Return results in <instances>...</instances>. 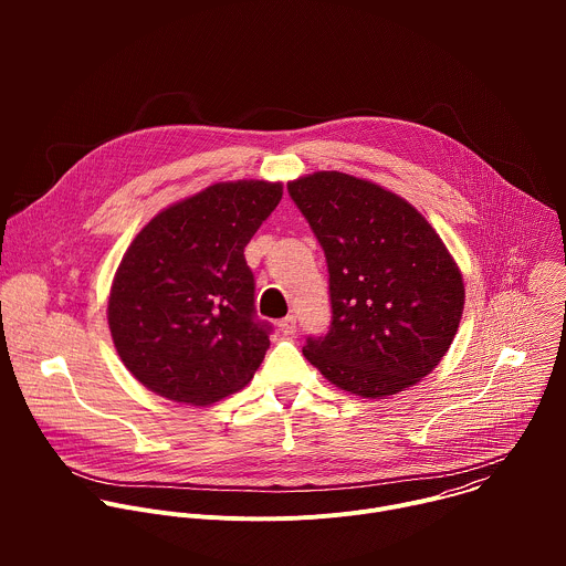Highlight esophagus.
<instances>
[{
    "mask_svg": "<svg viewBox=\"0 0 566 566\" xmlns=\"http://www.w3.org/2000/svg\"><path fill=\"white\" fill-rule=\"evenodd\" d=\"M277 327H280V332H282L284 336H293V334H295V329H297V319H295V315H286V317H282Z\"/></svg>",
    "mask_w": 566,
    "mask_h": 566,
    "instance_id": "34e87169",
    "label": "esophagus"
}]
</instances>
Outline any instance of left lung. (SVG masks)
<instances>
[{"label":"left lung","mask_w":566,"mask_h":566,"mask_svg":"<svg viewBox=\"0 0 566 566\" xmlns=\"http://www.w3.org/2000/svg\"><path fill=\"white\" fill-rule=\"evenodd\" d=\"M286 188L329 269L332 327L306 338L304 358L363 398L412 387L450 349L465 300L441 237L412 203L345 172Z\"/></svg>","instance_id":"left-lung-1"}]
</instances>
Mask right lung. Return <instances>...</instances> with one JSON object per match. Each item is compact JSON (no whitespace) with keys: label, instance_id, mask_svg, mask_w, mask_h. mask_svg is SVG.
I'll use <instances>...</instances> for the list:
<instances>
[{"label":"right lung","instance_id":"add662e5","mask_svg":"<svg viewBox=\"0 0 566 566\" xmlns=\"http://www.w3.org/2000/svg\"><path fill=\"white\" fill-rule=\"evenodd\" d=\"M282 199V184H214L160 210L116 271L114 347L154 394L210 406L244 387L271 345L255 315L244 249Z\"/></svg>","mask_w":566,"mask_h":566}]
</instances>
